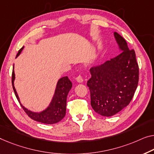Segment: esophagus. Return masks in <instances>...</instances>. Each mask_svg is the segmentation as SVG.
Here are the masks:
<instances>
[{"mask_svg":"<svg viewBox=\"0 0 154 154\" xmlns=\"http://www.w3.org/2000/svg\"><path fill=\"white\" fill-rule=\"evenodd\" d=\"M76 81L77 82H79V83H82L84 81V79L82 78V76H80V75H79V76L76 77Z\"/></svg>","mask_w":154,"mask_h":154,"instance_id":"esophagus-1","label":"esophagus"}]
</instances>
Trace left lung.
Wrapping results in <instances>:
<instances>
[{"label": "left lung", "instance_id": "8db88e82", "mask_svg": "<svg viewBox=\"0 0 154 154\" xmlns=\"http://www.w3.org/2000/svg\"><path fill=\"white\" fill-rule=\"evenodd\" d=\"M113 34L122 52L102 65L91 68V77L87 82L92 108L106 117L114 116L129 104L139 79L135 51L129 50L121 35L116 32Z\"/></svg>", "mask_w": 154, "mask_h": 154}]
</instances>
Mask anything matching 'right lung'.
Segmentation results:
<instances>
[{
	"instance_id": "obj_1",
	"label": "right lung",
	"mask_w": 154,
	"mask_h": 154,
	"mask_svg": "<svg viewBox=\"0 0 154 154\" xmlns=\"http://www.w3.org/2000/svg\"><path fill=\"white\" fill-rule=\"evenodd\" d=\"M23 48L24 47H23L19 50L16 58L19 56V54L21 53ZM14 79L15 73L14 64L12 76H11V84H12L14 91L16 97H17L18 102L20 103V106L23 109L25 112L28 115L29 118L41 123L47 124V125H52V124L59 122L65 117L66 112V100H67L68 94L70 91V89L72 88V82H70V80L68 79L67 76L61 77V79L58 80L51 102H50L46 109L40 112L30 111V110L27 109L24 106H23V104L20 103L18 93L14 87Z\"/></svg>"
}]
</instances>
